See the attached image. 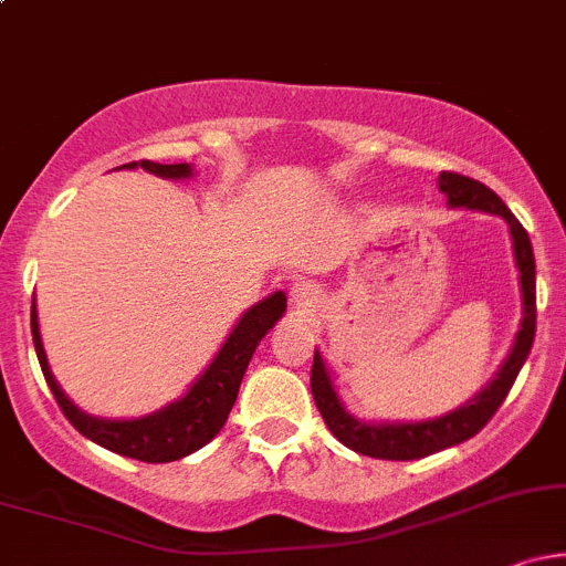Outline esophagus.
Listing matches in <instances>:
<instances>
[{
  "instance_id": "obj_1",
  "label": "esophagus",
  "mask_w": 566,
  "mask_h": 566,
  "mask_svg": "<svg viewBox=\"0 0 566 566\" xmlns=\"http://www.w3.org/2000/svg\"><path fill=\"white\" fill-rule=\"evenodd\" d=\"M290 301H292V305H295V308H301V311H311V308H314L316 292H314V287H311V284H305V282H301V284H292Z\"/></svg>"
}]
</instances>
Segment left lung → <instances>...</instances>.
<instances>
[{
    "instance_id": "obj_1",
    "label": "left lung",
    "mask_w": 566,
    "mask_h": 566,
    "mask_svg": "<svg viewBox=\"0 0 566 566\" xmlns=\"http://www.w3.org/2000/svg\"><path fill=\"white\" fill-rule=\"evenodd\" d=\"M439 191L444 193L450 207H469V210H484L492 216H500L509 223L513 239V258H516L518 284H522V303H524V319L518 329L516 343H513L509 359L497 369V375L486 386L458 407L450 415L441 418L423 420V423H361L354 415L346 412L340 396H337L329 369L324 365L319 350H314V367H311V394H314L316 407H319L324 423L337 441L348 447V450L369 454V458L380 460H418L426 454H433L447 447L460 444V441L476 437L482 428L490 423L492 415L503 405L509 396L513 380H516L518 369L527 361L532 340H535V255H532L530 233L524 226L513 218V212L503 205L492 188H486L479 180L465 178L458 172H441L439 175Z\"/></svg>"
}]
</instances>
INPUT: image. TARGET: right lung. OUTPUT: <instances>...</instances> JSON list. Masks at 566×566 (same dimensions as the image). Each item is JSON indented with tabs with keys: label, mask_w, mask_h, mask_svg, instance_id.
<instances>
[{
	"label": "right lung",
	"mask_w": 566,
	"mask_h": 566,
	"mask_svg": "<svg viewBox=\"0 0 566 566\" xmlns=\"http://www.w3.org/2000/svg\"><path fill=\"white\" fill-rule=\"evenodd\" d=\"M122 167H143V170L159 175V178H188L191 165H157V161H129ZM287 311V295L274 292L265 301L252 305L250 311L239 319L233 333L226 337L223 348L212 359V365L205 369V375L188 388L184 399L172 401L159 412L146 415V418L135 420H103L93 415L82 412L66 394L61 391L53 373L48 367V356H44L42 337H39L36 322V305L31 301V335H34V348L39 367H42L44 380H48L50 391H53L57 407L69 418V423L87 437L95 444L106 447L116 454L125 458L143 460V463H172V460L186 458V454L197 452L207 441L216 439L229 418L233 401H237L239 386H242L244 369L250 365L252 354H255L258 343L263 335L279 322V316Z\"/></svg>",
	"instance_id": "obj_1"
}]
</instances>
